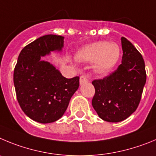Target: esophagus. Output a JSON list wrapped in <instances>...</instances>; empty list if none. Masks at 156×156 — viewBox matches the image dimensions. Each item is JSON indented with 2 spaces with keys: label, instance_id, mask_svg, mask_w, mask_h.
Wrapping results in <instances>:
<instances>
[{
  "label": "esophagus",
  "instance_id": "esophagus-1",
  "mask_svg": "<svg viewBox=\"0 0 156 156\" xmlns=\"http://www.w3.org/2000/svg\"><path fill=\"white\" fill-rule=\"evenodd\" d=\"M88 77L86 75H81L80 77V85H82L84 83H86L88 82Z\"/></svg>",
  "mask_w": 156,
  "mask_h": 156
}]
</instances>
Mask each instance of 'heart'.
I'll use <instances>...</instances> for the list:
<instances>
[{
  "instance_id": "1",
  "label": "heart",
  "mask_w": 156,
  "mask_h": 156,
  "mask_svg": "<svg viewBox=\"0 0 156 156\" xmlns=\"http://www.w3.org/2000/svg\"><path fill=\"white\" fill-rule=\"evenodd\" d=\"M120 50L116 43L100 41L81 48L76 54V59L81 62H93L95 72L106 73L116 65Z\"/></svg>"
}]
</instances>
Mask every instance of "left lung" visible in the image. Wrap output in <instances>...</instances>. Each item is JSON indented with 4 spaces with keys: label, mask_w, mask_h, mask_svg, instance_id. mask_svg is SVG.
Listing matches in <instances>:
<instances>
[{
    "label": "left lung",
    "mask_w": 156,
    "mask_h": 156,
    "mask_svg": "<svg viewBox=\"0 0 156 156\" xmlns=\"http://www.w3.org/2000/svg\"><path fill=\"white\" fill-rule=\"evenodd\" d=\"M121 44L123 57L117 69L92 81V106L101 119L112 123L125 120L135 111L146 82L141 54L126 38H121Z\"/></svg>",
    "instance_id": "1"
}]
</instances>
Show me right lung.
<instances>
[{"instance_id":"obj_1","label":"right lung","mask_w":156,"mask_h":156,"mask_svg":"<svg viewBox=\"0 0 156 156\" xmlns=\"http://www.w3.org/2000/svg\"><path fill=\"white\" fill-rule=\"evenodd\" d=\"M64 37L47 35L24 47L14 70L18 102L29 118L41 123L59 120L79 87V77L66 78L41 57L50 51H61Z\"/></svg>"}]
</instances>
